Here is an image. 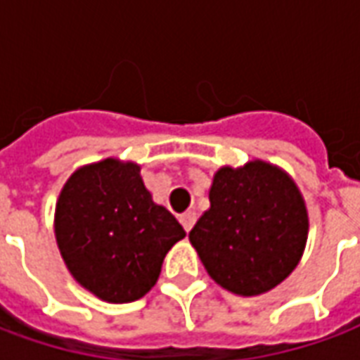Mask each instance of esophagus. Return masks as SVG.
<instances>
[{"label":"esophagus","mask_w":360,"mask_h":360,"mask_svg":"<svg viewBox=\"0 0 360 360\" xmlns=\"http://www.w3.org/2000/svg\"><path fill=\"white\" fill-rule=\"evenodd\" d=\"M179 221H181V226L185 227V231H191L193 229V226H195V221H196V214L195 212H185V214H181L179 216Z\"/></svg>","instance_id":"1"}]
</instances>
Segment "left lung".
Here are the masks:
<instances>
[{"mask_svg":"<svg viewBox=\"0 0 360 360\" xmlns=\"http://www.w3.org/2000/svg\"><path fill=\"white\" fill-rule=\"evenodd\" d=\"M210 208L188 241L219 287L241 297L268 293L301 262L309 210L293 177L264 160L214 173Z\"/></svg>","mask_w":360,"mask_h":360,"instance_id":"obj_1","label":"left lung"}]
</instances>
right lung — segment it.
Returning a JSON list of instances; mask_svg holds the SVG:
<instances>
[{
    "label": "right lung",
    "instance_id": "1",
    "mask_svg": "<svg viewBox=\"0 0 360 360\" xmlns=\"http://www.w3.org/2000/svg\"><path fill=\"white\" fill-rule=\"evenodd\" d=\"M53 231L75 281L115 304L148 293L185 237L172 212L152 200L141 165L119 158L73 172L56 202Z\"/></svg>",
    "mask_w": 360,
    "mask_h": 360
}]
</instances>
